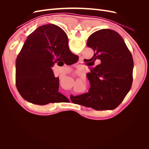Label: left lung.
Masks as SVG:
<instances>
[{"label":"left lung","instance_id":"8db88e82","mask_svg":"<svg viewBox=\"0 0 149 149\" xmlns=\"http://www.w3.org/2000/svg\"><path fill=\"white\" fill-rule=\"evenodd\" d=\"M87 46L94 50L89 66L96 60L101 63L91 68L87 77L89 92L70 99L73 103L97 111L114 109L124 100L133 80L132 56L121 36L110 29H102L91 34Z\"/></svg>","mask_w":149,"mask_h":149}]
</instances>
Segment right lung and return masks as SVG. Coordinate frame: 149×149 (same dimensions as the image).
Wrapping results in <instances>:
<instances>
[{
    "label": "right lung",
    "instance_id": "1",
    "mask_svg": "<svg viewBox=\"0 0 149 149\" xmlns=\"http://www.w3.org/2000/svg\"><path fill=\"white\" fill-rule=\"evenodd\" d=\"M78 58L70 51L63 30L54 24L39 26L29 35L17 58L18 91L25 100L38 105L69 101L58 92L59 78L52 67L61 61L70 65Z\"/></svg>",
    "mask_w": 149,
    "mask_h": 149
}]
</instances>
